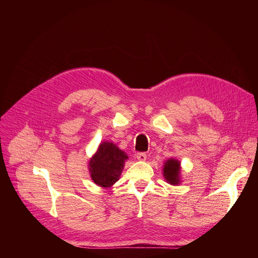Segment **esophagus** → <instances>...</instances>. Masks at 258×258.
Returning <instances> with one entry per match:
<instances>
[{"instance_id":"1","label":"esophagus","mask_w":258,"mask_h":258,"mask_svg":"<svg viewBox=\"0 0 258 258\" xmlns=\"http://www.w3.org/2000/svg\"><path fill=\"white\" fill-rule=\"evenodd\" d=\"M136 158H138V160L141 161V162H145L146 161V154H145V153H138V154H136Z\"/></svg>"}]
</instances>
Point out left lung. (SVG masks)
<instances>
[{
  "label": "left lung",
  "mask_w": 258,
  "mask_h": 258,
  "mask_svg": "<svg viewBox=\"0 0 258 258\" xmlns=\"http://www.w3.org/2000/svg\"><path fill=\"white\" fill-rule=\"evenodd\" d=\"M180 162L176 158H168L164 162L163 176L166 182L171 185L180 184Z\"/></svg>",
  "instance_id": "obj_1"
}]
</instances>
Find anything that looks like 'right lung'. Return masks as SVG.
I'll return each instance as SVG.
<instances>
[{
	"instance_id": "right-lung-1",
	"label": "right lung",
	"mask_w": 258,
	"mask_h": 258,
	"mask_svg": "<svg viewBox=\"0 0 258 258\" xmlns=\"http://www.w3.org/2000/svg\"><path fill=\"white\" fill-rule=\"evenodd\" d=\"M127 158V154L113 142H102L89 162L92 180L100 187H112L122 175Z\"/></svg>"
}]
</instances>
